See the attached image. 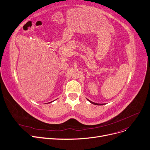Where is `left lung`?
Instances as JSON below:
<instances>
[{
    "mask_svg": "<svg viewBox=\"0 0 150 150\" xmlns=\"http://www.w3.org/2000/svg\"><path fill=\"white\" fill-rule=\"evenodd\" d=\"M87 100L91 103V104H94V105H104L105 104H98V103H93V102H92V101H90V100H88V99H87Z\"/></svg>",
    "mask_w": 150,
    "mask_h": 150,
    "instance_id": "left-lung-1",
    "label": "left lung"
}]
</instances>
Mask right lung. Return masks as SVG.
<instances>
[{
    "label": "right lung",
    "mask_w": 150,
    "mask_h": 150,
    "mask_svg": "<svg viewBox=\"0 0 150 150\" xmlns=\"http://www.w3.org/2000/svg\"><path fill=\"white\" fill-rule=\"evenodd\" d=\"M53 101H51V102H50V103H52ZM48 103H46V104H48Z\"/></svg>",
    "instance_id": "1"
}]
</instances>
